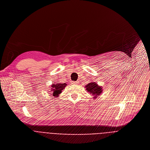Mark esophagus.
Returning a JSON list of instances; mask_svg holds the SVG:
<instances>
[{"label": "esophagus", "mask_w": 150, "mask_h": 150, "mask_svg": "<svg viewBox=\"0 0 150 150\" xmlns=\"http://www.w3.org/2000/svg\"><path fill=\"white\" fill-rule=\"evenodd\" d=\"M79 81H73V82H72V84H74V85H77V84H79Z\"/></svg>", "instance_id": "1"}]
</instances>
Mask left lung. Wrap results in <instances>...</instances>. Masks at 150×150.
<instances>
[{
    "label": "left lung",
    "instance_id": "8db88e82",
    "mask_svg": "<svg viewBox=\"0 0 150 150\" xmlns=\"http://www.w3.org/2000/svg\"><path fill=\"white\" fill-rule=\"evenodd\" d=\"M86 91H87L90 94L93 95L94 99L98 97L103 92L102 86H99L96 82H91L87 84L85 86Z\"/></svg>",
    "mask_w": 150,
    "mask_h": 150
}]
</instances>
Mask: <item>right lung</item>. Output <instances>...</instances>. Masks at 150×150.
Segmentation results:
<instances>
[{
  "instance_id": "obj_1",
  "label": "right lung",
  "mask_w": 150,
  "mask_h": 150,
  "mask_svg": "<svg viewBox=\"0 0 150 150\" xmlns=\"http://www.w3.org/2000/svg\"><path fill=\"white\" fill-rule=\"evenodd\" d=\"M67 86V84L66 83H53L51 85L52 87V90L53 96L55 97H57L59 96L60 93L62 92V91L64 90V88Z\"/></svg>"
}]
</instances>
